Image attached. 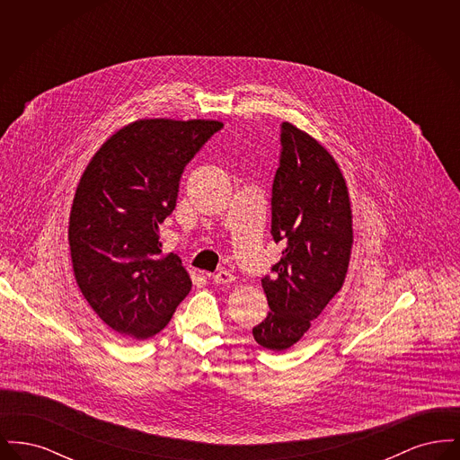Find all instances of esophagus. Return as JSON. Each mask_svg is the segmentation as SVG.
Instances as JSON below:
<instances>
[{"mask_svg": "<svg viewBox=\"0 0 460 460\" xmlns=\"http://www.w3.org/2000/svg\"><path fill=\"white\" fill-rule=\"evenodd\" d=\"M212 281H214L216 285L227 286L234 281V276H233L229 270H219L217 274L212 276Z\"/></svg>", "mask_w": 460, "mask_h": 460, "instance_id": "obj_1", "label": "esophagus"}]
</instances>
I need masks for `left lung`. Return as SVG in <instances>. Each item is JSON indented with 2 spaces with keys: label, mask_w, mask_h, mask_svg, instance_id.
Wrapping results in <instances>:
<instances>
[{
  "label": "left lung",
  "mask_w": 460,
  "mask_h": 460,
  "mask_svg": "<svg viewBox=\"0 0 460 460\" xmlns=\"http://www.w3.org/2000/svg\"><path fill=\"white\" fill-rule=\"evenodd\" d=\"M281 131L270 233L285 250L272 278L262 279L270 310L252 331L272 351L296 345L341 289L353 244L350 195L336 160L291 122Z\"/></svg>",
  "instance_id": "left-lung-1"
}]
</instances>
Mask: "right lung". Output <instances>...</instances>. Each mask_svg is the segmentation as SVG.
<instances>
[{"label":"right lung","mask_w":460,"mask_h":460,"mask_svg":"<svg viewBox=\"0 0 460 460\" xmlns=\"http://www.w3.org/2000/svg\"><path fill=\"white\" fill-rule=\"evenodd\" d=\"M222 128L208 119H139L113 132L81 175L68 217L74 278L115 332L148 340L191 289L160 229L175 208L184 165Z\"/></svg>","instance_id":"add662e5"}]
</instances>
